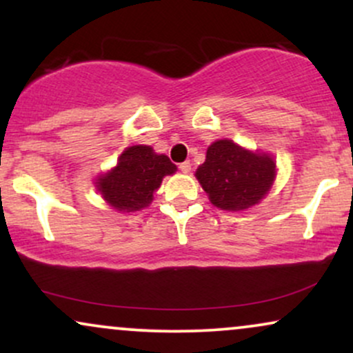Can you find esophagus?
<instances>
[{"label": "esophagus", "mask_w": 353, "mask_h": 353, "mask_svg": "<svg viewBox=\"0 0 353 353\" xmlns=\"http://www.w3.org/2000/svg\"><path fill=\"white\" fill-rule=\"evenodd\" d=\"M179 169H181V171L184 172V174L190 172V163H189V161H185V163H181V164H179Z\"/></svg>", "instance_id": "34e87169"}]
</instances>
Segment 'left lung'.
<instances>
[{
	"instance_id": "left-lung-1",
	"label": "left lung",
	"mask_w": 353,
	"mask_h": 353,
	"mask_svg": "<svg viewBox=\"0 0 353 353\" xmlns=\"http://www.w3.org/2000/svg\"><path fill=\"white\" fill-rule=\"evenodd\" d=\"M196 177L216 208L244 210L259 204L272 188L275 163L269 154L219 139L208 148L205 163L197 168Z\"/></svg>"
}]
</instances>
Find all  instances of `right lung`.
<instances>
[{"label":"right lung","mask_w":353,"mask_h":353,"mask_svg":"<svg viewBox=\"0 0 353 353\" xmlns=\"http://www.w3.org/2000/svg\"><path fill=\"white\" fill-rule=\"evenodd\" d=\"M176 171V164L154 152L151 145H131L121 154L116 168L98 177L96 188L111 208L134 212L148 208L164 176Z\"/></svg>","instance_id":"obj_1"}]
</instances>
